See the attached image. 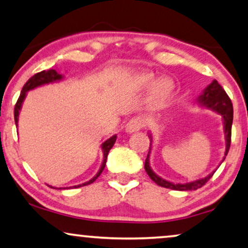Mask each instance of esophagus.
Returning a JSON list of instances; mask_svg holds the SVG:
<instances>
[{
    "instance_id": "1",
    "label": "esophagus",
    "mask_w": 248,
    "mask_h": 248,
    "mask_svg": "<svg viewBox=\"0 0 248 248\" xmlns=\"http://www.w3.org/2000/svg\"><path fill=\"white\" fill-rule=\"evenodd\" d=\"M144 124H146V121L143 120V118L141 117H134L132 118V120L128 122L126 124V132L127 133H133V132H138L140 131L141 128L144 126Z\"/></svg>"
}]
</instances>
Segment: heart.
<instances>
[{
	"mask_svg": "<svg viewBox=\"0 0 248 248\" xmlns=\"http://www.w3.org/2000/svg\"><path fill=\"white\" fill-rule=\"evenodd\" d=\"M131 84L138 90L152 86L149 94V104L155 108L163 107L175 91V83L170 77H162L156 81V75L149 70L134 73L130 77Z\"/></svg>",
	"mask_w": 248,
	"mask_h": 248,
	"instance_id": "heart-1",
	"label": "heart"
}]
</instances>
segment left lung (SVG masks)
<instances>
[{
    "label": "left lung",
    "mask_w": 248,
    "mask_h": 248,
    "mask_svg": "<svg viewBox=\"0 0 248 248\" xmlns=\"http://www.w3.org/2000/svg\"><path fill=\"white\" fill-rule=\"evenodd\" d=\"M197 102L199 106L205 107L207 109H212V110L217 112L222 116L223 120V130H224V138H226V152H224V157L222 162L226 158L228 152H229L230 143H231V126H232V120H233V109L232 104H231L230 98L228 96L226 91L222 89V86L218 84L217 81H214L211 83L210 85L206 86V89L202 91L201 95L198 96ZM150 138V147L149 152H148L146 162H144V170H146L147 174L150 176V179L160 187L173 189V190L179 191H188V190H197L198 188H202V186L213 176L214 172L210 173L207 176L202 179H198L196 181L187 182V183H173L170 181H166L156 174L150 167V153H152V143H153V137L149 133ZM221 162V163H222Z\"/></svg>",
    "instance_id": "obj_1"
}]
</instances>
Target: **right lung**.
Listing matches in <instances>:
<instances>
[{
    "instance_id": "add662e5",
    "label": "right lung",
    "mask_w": 248,
    "mask_h": 248,
    "mask_svg": "<svg viewBox=\"0 0 248 248\" xmlns=\"http://www.w3.org/2000/svg\"><path fill=\"white\" fill-rule=\"evenodd\" d=\"M62 78H63V76L61 75V74L58 73L56 69H49V70H42V72L35 74L34 76H31V78L28 79L27 82H26V84L24 85V88H22V90H21V93H20V95H19L18 101H17V104H16V107H15L16 126H18L19 114H20L22 102H24L26 95H27V92L31 91V90L35 89V88H38V86L44 85V84H49V83L59 82ZM116 139H117V136H116V134H115V136L110 137L108 140H106L105 142L101 144L102 153H104V160H102V164H101L100 169H99L98 173H96V174L93 176L91 180H89V181L82 183V185L74 186V187H66V188H63V189H67V188H79V187H83V186H88V185H90V183L94 182L95 180L98 179V176L101 174L102 171H104L106 162H107L108 153H109V150H110L111 148H112V146H114V143L116 142ZM51 188H53V187H51ZM59 189H61V188H59Z\"/></svg>"
}]
</instances>
